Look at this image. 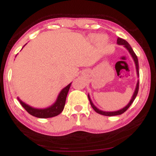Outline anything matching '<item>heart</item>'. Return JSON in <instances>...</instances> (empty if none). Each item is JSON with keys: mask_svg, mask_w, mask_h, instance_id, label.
Listing matches in <instances>:
<instances>
[{"mask_svg": "<svg viewBox=\"0 0 156 156\" xmlns=\"http://www.w3.org/2000/svg\"><path fill=\"white\" fill-rule=\"evenodd\" d=\"M89 39L91 42H97L99 44L103 45L107 43L108 37L107 35L104 34H99V35L96 34H92L89 36Z\"/></svg>", "mask_w": 156, "mask_h": 156, "instance_id": "heart-1", "label": "heart"}]
</instances>
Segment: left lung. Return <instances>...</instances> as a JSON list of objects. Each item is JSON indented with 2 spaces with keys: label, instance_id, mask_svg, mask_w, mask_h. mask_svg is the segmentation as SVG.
Returning a JSON list of instances; mask_svg holds the SVG:
<instances>
[{
  "label": "left lung",
  "instance_id": "8db88e82",
  "mask_svg": "<svg viewBox=\"0 0 156 156\" xmlns=\"http://www.w3.org/2000/svg\"><path fill=\"white\" fill-rule=\"evenodd\" d=\"M117 44L119 45H123V46L125 47V48H126L127 50H128V52H129V53H130V54L131 55L132 58H133V61H134L135 66H136V75H137V77H139V62H138L137 56H136V55L135 54V53H134V52H133V49H132L131 47H130V45L129 44L128 42H127V41L124 40V39L121 38V37H118ZM138 90H139V81H137V83H136V88H135V90H134V92H133V96H132V97H131V99H130V102H129V103H127V106H125V107L121 108V109L118 110V111H113V112H106V111H103V110L99 109V108H97V106H94V103H93L92 100H91L89 94H88L87 96H88V99H89L90 103L91 106H92V108H94V111H95L96 112L99 113V114H100V115H103L114 116V115H122V113L125 112L126 111L127 108L130 107V105H131L132 103H133V100H135V98H136V95H137Z\"/></svg>",
  "mask_w": 156,
  "mask_h": 156
}]
</instances>
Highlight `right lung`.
I'll return each mask as SVG.
<instances>
[{"label":"right lung","instance_id":"right-lung-1","mask_svg":"<svg viewBox=\"0 0 156 156\" xmlns=\"http://www.w3.org/2000/svg\"><path fill=\"white\" fill-rule=\"evenodd\" d=\"M71 84H72V83L68 84L66 87H64L59 92L57 99H56V100L55 101V103L53 104H52L49 107L44 108H37L31 107L29 105L26 104L24 102L22 101L19 97H17V99H18L19 102L22 105V106L30 115L34 116V117L39 118V119H48V118L54 117V116H56L60 114L62 112V110H63L64 106H65L66 104V100L67 94H68L69 88L71 87Z\"/></svg>","mask_w":156,"mask_h":156}]
</instances>
